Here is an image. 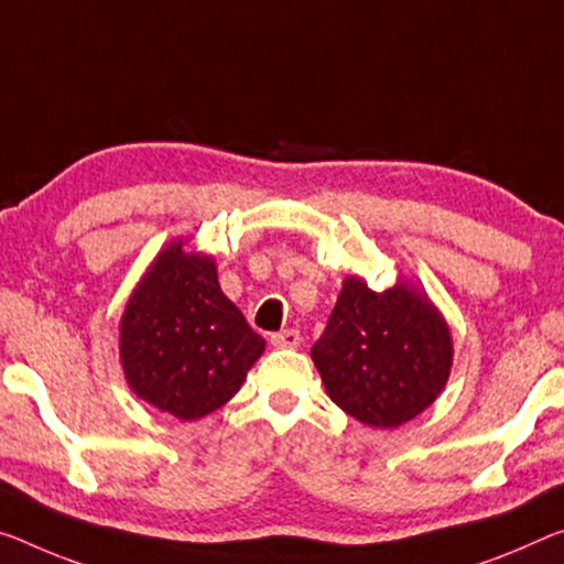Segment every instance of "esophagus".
I'll return each mask as SVG.
<instances>
[{
    "mask_svg": "<svg viewBox=\"0 0 564 564\" xmlns=\"http://www.w3.org/2000/svg\"><path fill=\"white\" fill-rule=\"evenodd\" d=\"M274 348H297L300 345V333L297 330H282L272 335Z\"/></svg>",
    "mask_w": 564,
    "mask_h": 564,
    "instance_id": "obj_1",
    "label": "esophagus"
}]
</instances>
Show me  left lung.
<instances>
[{
    "label": "left lung",
    "mask_w": 564,
    "mask_h": 564,
    "mask_svg": "<svg viewBox=\"0 0 564 564\" xmlns=\"http://www.w3.org/2000/svg\"><path fill=\"white\" fill-rule=\"evenodd\" d=\"M327 395L372 429H395L436 401L452 372L446 319L411 284L372 292L348 276L312 345Z\"/></svg>",
    "instance_id": "left-lung-1"
}]
</instances>
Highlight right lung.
Wrapping results in <instances>:
<instances>
[{"label": "right lung", "mask_w": 564, "mask_h": 564, "mask_svg": "<svg viewBox=\"0 0 564 564\" xmlns=\"http://www.w3.org/2000/svg\"><path fill=\"white\" fill-rule=\"evenodd\" d=\"M264 352L221 292L212 257L171 241L128 300L120 319V362L131 391L178 421L221 409Z\"/></svg>", "instance_id": "1"}]
</instances>
